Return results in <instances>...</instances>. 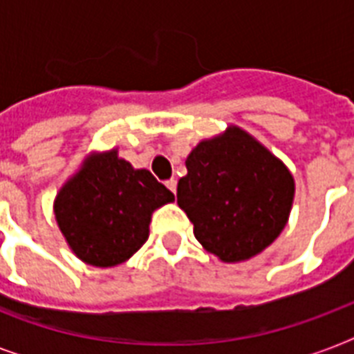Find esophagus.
Masks as SVG:
<instances>
[{"instance_id": "esophagus-1", "label": "esophagus", "mask_w": 354, "mask_h": 354, "mask_svg": "<svg viewBox=\"0 0 354 354\" xmlns=\"http://www.w3.org/2000/svg\"><path fill=\"white\" fill-rule=\"evenodd\" d=\"M165 185H167V187H169V189H171L172 193L176 194V187H178V182H176V178H171V180H167V182H165Z\"/></svg>"}]
</instances>
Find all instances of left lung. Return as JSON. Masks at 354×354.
I'll use <instances>...</instances> for the list:
<instances>
[{"instance_id":"left-lung-1","label":"left lung","mask_w":354,"mask_h":354,"mask_svg":"<svg viewBox=\"0 0 354 354\" xmlns=\"http://www.w3.org/2000/svg\"><path fill=\"white\" fill-rule=\"evenodd\" d=\"M178 205L194 236L224 263L255 257L279 236L294 202V178L279 158L239 127L200 141L185 160Z\"/></svg>"}]
</instances>
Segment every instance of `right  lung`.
Returning <instances> with one entry per match:
<instances>
[{
    "instance_id": "right-lung-1",
    "label": "right lung",
    "mask_w": 354,
    "mask_h": 354,
    "mask_svg": "<svg viewBox=\"0 0 354 354\" xmlns=\"http://www.w3.org/2000/svg\"><path fill=\"white\" fill-rule=\"evenodd\" d=\"M174 194L112 149L91 154L55 198V218L71 252L99 268L118 266L149 239L150 216Z\"/></svg>"
}]
</instances>
